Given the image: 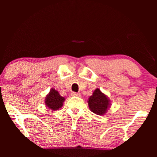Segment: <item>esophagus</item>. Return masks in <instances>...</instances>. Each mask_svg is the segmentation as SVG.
Returning <instances> with one entry per match:
<instances>
[{
    "instance_id": "34e87169",
    "label": "esophagus",
    "mask_w": 157,
    "mask_h": 157,
    "mask_svg": "<svg viewBox=\"0 0 157 157\" xmlns=\"http://www.w3.org/2000/svg\"><path fill=\"white\" fill-rule=\"evenodd\" d=\"M71 96H80V94L78 93H76V92H72Z\"/></svg>"
}]
</instances>
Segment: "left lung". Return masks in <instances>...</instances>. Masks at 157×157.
<instances>
[{"label":"left lung","instance_id":"left-lung-1","mask_svg":"<svg viewBox=\"0 0 157 157\" xmlns=\"http://www.w3.org/2000/svg\"><path fill=\"white\" fill-rule=\"evenodd\" d=\"M88 103L90 110L97 115H104L111 105L110 100L99 89H96L94 91L93 95L89 97Z\"/></svg>","mask_w":157,"mask_h":157}]
</instances>
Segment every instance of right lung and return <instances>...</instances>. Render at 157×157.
Instances as JSON below:
<instances>
[{
    "label": "right lung",
    "mask_w": 157,
    "mask_h": 157,
    "mask_svg": "<svg viewBox=\"0 0 157 157\" xmlns=\"http://www.w3.org/2000/svg\"><path fill=\"white\" fill-rule=\"evenodd\" d=\"M64 101H65V98L60 95L56 90L51 89L45 99V104L48 108L55 111L61 108Z\"/></svg>",
    "instance_id": "right-lung-1"
}]
</instances>
